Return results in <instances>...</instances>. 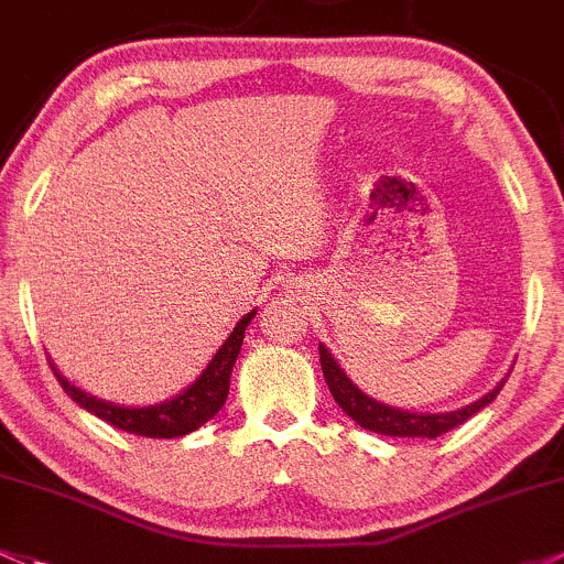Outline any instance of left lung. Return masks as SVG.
Masks as SVG:
<instances>
[{"instance_id": "obj_1", "label": "left lung", "mask_w": 564, "mask_h": 564, "mask_svg": "<svg viewBox=\"0 0 564 564\" xmlns=\"http://www.w3.org/2000/svg\"><path fill=\"white\" fill-rule=\"evenodd\" d=\"M318 357H322V370H324V381L335 397L337 405L348 413L359 426L365 430L378 432V435H391V437H441L446 435L448 430L454 426L465 424L473 413H478L481 408L489 405L497 394H500L502 383L500 381L489 394H484L481 400L470 402V405L459 408V411L452 413H408L400 411V408H389L383 402H376L372 397H367L365 391H359L354 387L351 378L340 370L335 357L327 351V348L318 343Z\"/></svg>"}]
</instances>
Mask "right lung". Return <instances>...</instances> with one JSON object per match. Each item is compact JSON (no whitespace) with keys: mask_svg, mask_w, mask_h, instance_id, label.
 <instances>
[{"mask_svg":"<svg viewBox=\"0 0 564 564\" xmlns=\"http://www.w3.org/2000/svg\"><path fill=\"white\" fill-rule=\"evenodd\" d=\"M253 313L257 311L246 313V316L237 322L232 335L224 340V346L218 348L216 357H213L210 365L205 367L203 376L183 391V394H177L175 400L162 402V405H151V408L112 405V402L97 400V397H88L86 391L75 389L62 372H56V367H53V376L58 378L62 389L67 391L80 408H86L88 413L99 416L102 422L118 426V430L132 432V435H142V437L188 435V432L199 430L205 422H210V419L221 411L224 402H227L229 376H232L235 359L242 346V335H246V327L251 324Z\"/></svg>","mask_w":564,"mask_h":564,"instance_id":"obj_1","label":"right lung"}]
</instances>
